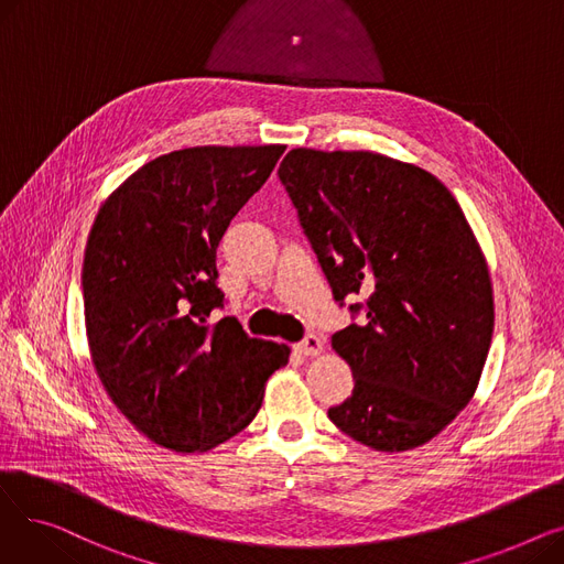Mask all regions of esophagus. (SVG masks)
<instances>
[{
    "label": "esophagus",
    "mask_w": 564,
    "mask_h": 564,
    "mask_svg": "<svg viewBox=\"0 0 564 564\" xmlns=\"http://www.w3.org/2000/svg\"><path fill=\"white\" fill-rule=\"evenodd\" d=\"M294 349L304 354V357H317V354L322 351V340H319V336L308 334V336H304L302 343H297V347H294Z\"/></svg>",
    "instance_id": "1"
}]
</instances>
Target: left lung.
Returning <instances> with one entry per match:
<instances>
[{
	"label": "left lung",
	"mask_w": 564,
	"mask_h": 564,
	"mask_svg": "<svg viewBox=\"0 0 564 564\" xmlns=\"http://www.w3.org/2000/svg\"><path fill=\"white\" fill-rule=\"evenodd\" d=\"M279 181L359 322L332 336L354 391L329 419L381 453L419 448L478 389L494 334L485 256L459 203L421 166L368 151L294 148Z\"/></svg>",
	"instance_id": "8db88e82"
}]
</instances>
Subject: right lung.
I'll use <instances>...</instances> for the list:
<instances>
[{
  "instance_id": "right-lung-1",
  "label": "right lung",
  "mask_w": 564,
  "mask_h": 564,
  "mask_svg": "<svg viewBox=\"0 0 564 564\" xmlns=\"http://www.w3.org/2000/svg\"><path fill=\"white\" fill-rule=\"evenodd\" d=\"M285 145H198L155 158L100 207L84 251L88 347L102 387L158 446L210 451L242 432L288 345L224 308L217 247Z\"/></svg>"
}]
</instances>
